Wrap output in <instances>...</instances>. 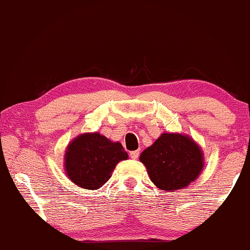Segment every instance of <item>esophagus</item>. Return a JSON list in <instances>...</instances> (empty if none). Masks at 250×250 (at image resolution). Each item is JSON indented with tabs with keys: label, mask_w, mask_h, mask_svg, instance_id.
<instances>
[{
	"label": "esophagus",
	"mask_w": 250,
	"mask_h": 250,
	"mask_svg": "<svg viewBox=\"0 0 250 250\" xmlns=\"http://www.w3.org/2000/svg\"><path fill=\"white\" fill-rule=\"evenodd\" d=\"M139 154H140L139 149H137V151H132V152H131L130 157L132 158V159H138V157H139Z\"/></svg>",
	"instance_id": "34e87169"
}]
</instances>
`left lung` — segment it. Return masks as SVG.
<instances>
[{
    "instance_id": "obj_1",
    "label": "left lung",
    "mask_w": 250,
    "mask_h": 250,
    "mask_svg": "<svg viewBox=\"0 0 250 250\" xmlns=\"http://www.w3.org/2000/svg\"><path fill=\"white\" fill-rule=\"evenodd\" d=\"M149 179L166 192L186 188L204 168V153L192 138L181 133H163L140 154Z\"/></svg>"
}]
</instances>
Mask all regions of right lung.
Returning a JSON list of instances; mask_svg holds the SVG:
<instances>
[{
  "label": "right lung",
  "mask_w": 250,
  "mask_h": 250,
  "mask_svg": "<svg viewBox=\"0 0 250 250\" xmlns=\"http://www.w3.org/2000/svg\"><path fill=\"white\" fill-rule=\"evenodd\" d=\"M128 158L120 143L101 133H84L66 147L64 167L67 178L85 189H98L112 175L117 164Z\"/></svg>",
  "instance_id": "right-lung-1"
}]
</instances>
